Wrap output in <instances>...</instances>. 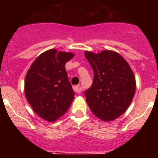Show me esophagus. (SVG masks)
Instances as JSON below:
<instances>
[{"mask_svg": "<svg viewBox=\"0 0 158 158\" xmlns=\"http://www.w3.org/2000/svg\"><path fill=\"white\" fill-rule=\"evenodd\" d=\"M73 90H74L76 93H80L81 92V88L80 87V85H75L73 86Z\"/></svg>", "mask_w": 158, "mask_h": 158, "instance_id": "esophagus-1", "label": "esophagus"}]
</instances>
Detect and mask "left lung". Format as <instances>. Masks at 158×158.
<instances>
[{
	"label": "left lung",
	"instance_id": "1",
	"mask_svg": "<svg viewBox=\"0 0 158 158\" xmlns=\"http://www.w3.org/2000/svg\"><path fill=\"white\" fill-rule=\"evenodd\" d=\"M85 56L94 72L93 85L85 92L88 105L103 121L114 120L127 111L133 100L136 89L133 71L115 51H85Z\"/></svg>",
	"mask_w": 158,
	"mask_h": 158
}]
</instances>
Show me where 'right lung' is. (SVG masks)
Wrapping results in <instances>:
<instances>
[{
    "label": "right lung",
    "instance_id": "add662e5",
    "mask_svg": "<svg viewBox=\"0 0 158 158\" xmlns=\"http://www.w3.org/2000/svg\"><path fill=\"white\" fill-rule=\"evenodd\" d=\"M73 53L51 49L35 60L26 75L25 96L32 109L42 118L54 122L63 115L74 98L65 65Z\"/></svg>",
    "mask_w": 158,
    "mask_h": 158
}]
</instances>
